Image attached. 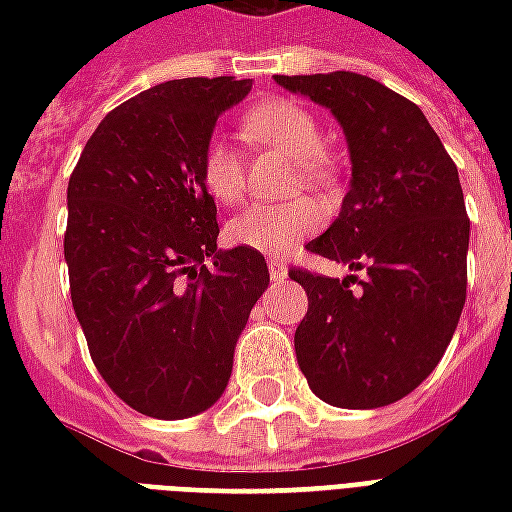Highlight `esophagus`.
<instances>
[{"instance_id": "34e87169", "label": "esophagus", "mask_w": 512, "mask_h": 512, "mask_svg": "<svg viewBox=\"0 0 512 512\" xmlns=\"http://www.w3.org/2000/svg\"><path fill=\"white\" fill-rule=\"evenodd\" d=\"M268 274L274 282H285L288 279V266L282 260H268Z\"/></svg>"}]
</instances>
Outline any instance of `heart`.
I'll return each instance as SVG.
<instances>
[{"mask_svg": "<svg viewBox=\"0 0 512 512\" xmlns=\"http://www.w3.org/2000/svg\"><path fill=\"white\" fill-rule=\"evenodd\" d=\"M244 134L263 145L279 147L299 161L301 178L310 183L326 180L323 134L310 109L296 101L277 98L249 109ZM200 178L205 191L222 205H235L244 197V161L230 142L211 139L200 158ZM323 222L315 200H290L282 205H252L227 224L230 244L244 246L260 255H288L290 249L312 235Z\"/></svg>", "mask_w": 512, "mask_h": 512, "instance_id": "1", "label": "heart"}]
</instances>
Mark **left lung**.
Segmentation results:
<instances>
[{
	"label": "left lung",
	"instance_id": "left-lung-1",
	"mask_svg": "<svg viewBox=\"0 0 512 512\" xmlns=\"http://www.w3.org/2000/svg\"><path fill=\"white\" fill-rule=\"evenodd\" d=\"M326 106L351 156V189L307 249L356 277L293 268L310 310L296 329L307 384L337 408H381L414 392L447 351L463 301L469 219L458 167L417 104L351 71L274 76Z\"/></svg>",
	"mask_w": 512,
	"mask_h": 512
}]
</instances>
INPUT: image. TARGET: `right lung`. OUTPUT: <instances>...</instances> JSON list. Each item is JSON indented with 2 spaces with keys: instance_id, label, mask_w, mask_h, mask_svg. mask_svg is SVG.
I'll list each match as a JSON object with an SVG mask.
<instances>
[{
  "instance_id": "add662e5",
  "label": "right lung",
  "mask_w": 512,
  "mask_h": 512,
  "mask_svg": "<svg viewBox=\"0 0 512 512\" xmlns=\"http://www.w3.org/2000/svg\"><path fill=\"white\" fill-rule=\"evenodd\" d=\"M252 79H175L112 109L68 183L65 263L98 373L156 419L211 408L268 288L266 257L216 249L200 158Z\"/></svg>"
}]
</instances>
